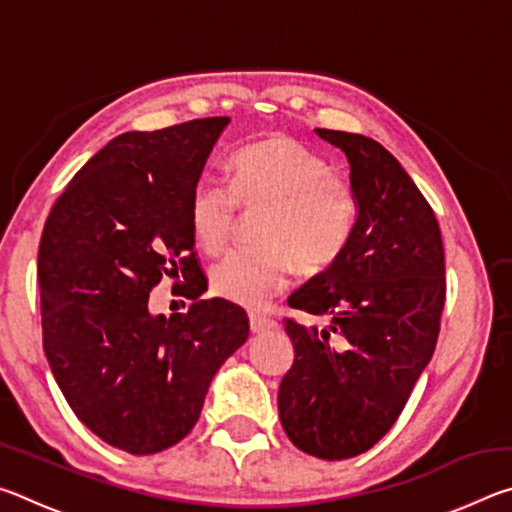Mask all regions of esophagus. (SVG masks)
<instances>
[{"label":"esophagus","mask_w":512,"mask_h":512,"mask_svg":"<svg viewBox=\"0 0 512 512\" xmlns=\"http://www.w3.org/2000/svg\"><path fill=\"white\" fill-rule=\"evenodd\" d=\"M248 320H250V332H253V334H262V332H268V329L277 327L273 318L262 316V314H250Z\"/></svg>","instance_id":"34e87169"}]
</instances>
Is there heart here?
Listing matches in <instances>:
<instances>
[{"label": "heart", "mask_w": 512, "mask_h": 512, "mask_svg": "<svg viewBox=\"0 0 512 512\" xmlns=\"http://www.w3.org/2000/svg\"><path fill=\"white\" fill-rule=\"evenodd\" d=\"M239 207L259 210L255 237L214 264L216 296L241 307H264L289 287L300 266L320 273L348 250L359 201L348 178L329 169L323 155L296 137L271 135L239 149L230 160V187L198 178L187 212L198 248L216 255L235 232Z\"/></svg>", "instance_id": "b5f03b06"}]
</instances>
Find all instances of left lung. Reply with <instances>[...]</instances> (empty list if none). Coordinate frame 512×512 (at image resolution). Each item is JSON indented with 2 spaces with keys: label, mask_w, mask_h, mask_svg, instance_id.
<instances>
[{
  "label": "left lung",
  "mask_w": 512,
  "mask_h": 512,
  "mask_svg": "<svg viewBox=\"0 0 512 512\" xmlns=\"http://www.w3.org/2000/svg\"><path fill=\"white\" fill-rule=\"evenodd\" d=\"M350 160L359 216L348 250L289 298L327 316L309 329L284 318L296 359L277 393L282 427L305 454L343 461L379 443L436 350L445 250L427 198L370 137L316 128Z\"/></svg>",
  "instance_id": "8db88e82"
}]
</instances>
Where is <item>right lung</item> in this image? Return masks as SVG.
<instances>
[{
  "instance_id": "obj_1",
  "label": "right lung",
  "mask_w": 512,
  "mask_h": 512,
  "mask_svg": "<svg viewBox=\"0 0 512 512\" xmlns=\"http://www.w3.org/2000/svg\"><path fill=\"white\" fill-rule=\"evenodd\" d=\"M228 117L124 133L69 180L38 248L42 348L85 427L128 454L180 443L223 361L248 339L246 311L198 300L153 316L149 293L207 289L189 225V192Z\"/></svg>"
}]
</instances>
